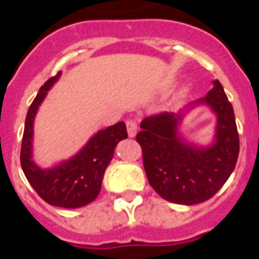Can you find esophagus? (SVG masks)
<instances>
[{
  "label": "esophagus",
  "instance_id": "34e87169",
  "mask_svg": "<svg viewBox=\"0 0 259 259\" xmlns=\"http://www.w3.org/2000/svg\"><path fill=\"white\" fill-rule=\"evenodd\" d=\"M126 129H127L129 137H134L136 133H137V123H136V121H133V119L126 121Z\"/></svg>",
  "mask_w": 259,
  "mask_h": 259
}]
</instances>
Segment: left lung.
Wrapping results in <instances>:
<instances>
[{"instance_id":"8db88e82","label":"left lung","mask_w":259,"mask_h":259,"mask_svg":"<svg viewBox=\"0 0 259 259\" xmlns=\"http://www.w3.org/2000/svg\"><path fill=\"white\" fill-rule=\"evenodd\" d=\"M208 105L217 114L215 142L208 148L189 145L179 136L183 113H161L141 122V145L146 177L152 188L168 201L192 205L208 200L233 173L239 154L235 115L219 80L207 97L189 106Z\"/></svg>"}]
</instances>
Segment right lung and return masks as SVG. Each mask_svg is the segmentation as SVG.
I'll list each match as a JSON object with an SVG mask.
<instances>
[{"label":"right lung","mask_w":259,"mask_h":259,"mask_svg":"<svg viewBox=\"0 0 259 259\" xmlns=\"http://www.w3.org/2000/svg\"><path fill=\"white\" fill-rule=\"evenodd\" d=\"M58 72L47 80L29 106L21 144V168L29 184L48 204L63 208H79L94 201L101 192L105 170L114 156V149L121 140L127 138L125 122L99 130L74 157L58 165L41 169L32 160L33 121L38 106L48 90L60 78Z\"/></svg>","instance_id":"obj_1"}]
</instances>
